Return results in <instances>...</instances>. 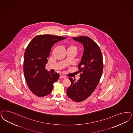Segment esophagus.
Returning a JSON list of instances; mask_svg holds the SVG:
<instances>
[{"mask_svg": "<svg viewBox=\"0 0 133 133\" xmlns=\"http://www.w3.org/2000/svg\"><path fill=\"white\" fill-rule=\"evenodd\" d=\"M60 78H66V77L65 76H64V75H61L60 76Z\"/></svg>", "mask_w": 133, "mask_h": 133, "instance_id": "34e87169", "label": "esophagus"}]
</instances>
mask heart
I'll return each instance as SVG.
<instances>
[{
	"label": "heart",
	"mask_w": 133,
	"mask_h": 133,
	"mask_svg": "<svg viewBox=\"0 0 133 133\" xmlns=\"http://www.w3.org/2000/svg\"><path fill=\"white\" fill-rule=\"evenodd\" d=\"M69 48H74V49H75L77 50V48H76V47L75 46H69Z\"/></svg>",
	"instance_id": "obj_1"
}]
</instances>
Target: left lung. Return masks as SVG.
I'll return each mask as SVG.
<instances>
[{
	"label": "left lung",
	"instance_id": "obj_1",
	"mask_svg": "<svg viewBox=\"0 0 133 133\" xmlns=\"http://www.w3.org/2000/svg\"><path fill=\"white\" fill-rule=\"evenodd\" d=\"M84 48L81 62L78 65L81 72L78 81L70 78L71 84L67 89V95L75 102L87 99L94 91L101 78L103 70V56L99 46L91 38L87 36L73 37Z\"/></svg>",
	"mask_w": 133,
	"mask_h": 133
}]
</instances>
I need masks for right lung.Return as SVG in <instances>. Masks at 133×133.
<instances>
[{
    "mask_svg": "<svg viewBox=\"0 0 133 133\" xmlns=\"http://www.w3.org/2000/svg\"><path fill=\"white\" fill-rule=\"evenodd\" d=\"M66 38L49 34L39 35L32 39L25 50L23 61L24 77L29 88L37 96L50 94L54 83L59 78V74H50L45 67L52 46Z\"/></svg>",
    "mask_w": 133,
    "mask_h": 133,
    "instance_id": "obj_1",
    "label": "right lung"
}]
</instances>
